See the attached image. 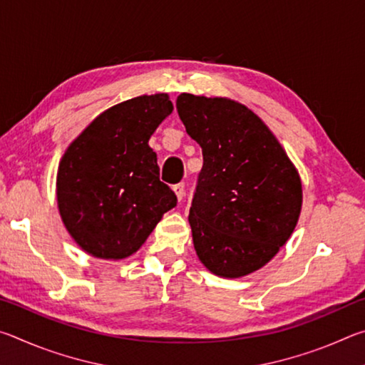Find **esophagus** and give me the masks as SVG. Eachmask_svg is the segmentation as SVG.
<instances>
[{"mask_svg":"<svg viewBox=\"0 0 365 365\" xmlns=\"http://www.w3.org/2000/svg\"><path fill=\"white\" fill-rule=\"evenodd\" d=\"M174 193L177 195V200L182 201L183 196H185V185H183V183L174 185Z\"/></svg>","mask_w":365,"mask_h":365,"instance_id":"34e87169","label":"esophagus"}]
</instances>
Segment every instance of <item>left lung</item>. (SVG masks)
<instances>
[{
	"instance_id": "obj_1",
	"label": "left lung",
	"mask_w": 365,
	"mask_h": 365,
	"mask_svg": "<svg viewBox=\"0 0 365 365\" xmlns=\"http://www.w3.org/2000/svg\"><path fill=\"white\" fill-rule=\"evenodd\" d=\"M177 110L202 150L188 215L196 255L219 277L248 275L279 252L298 224V170L269 127L243 104L182 93Z\"/></svg>"
}]
</instances>
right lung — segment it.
I'll return each instance as SVG.
<instances>
[{"label":"right lung","instance_id":"add662e5","mask_svg":"<svg viewBox=\"0 0 365 365\" xmlns=\"http://www.w3.org/2000/svg\"><path fill=\"white\" fill-rule=\"evenodd\" d=\"M174 106L165 93L143 95L101 113L59 160L61 219L76 243L100 259L137 252L177 196L159 180L148 141Z\"/></svg>","mask_w":365,"mask_h":365}]
</instances>
